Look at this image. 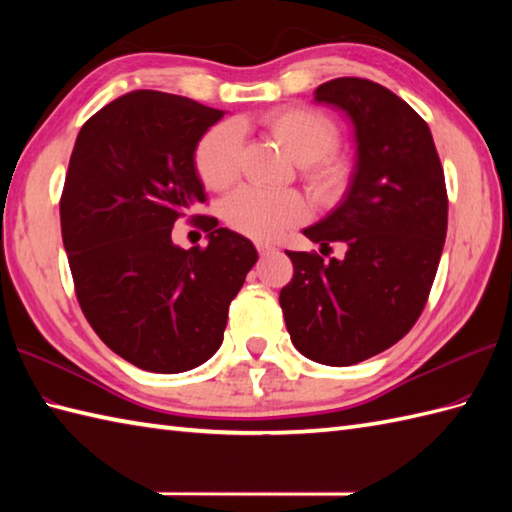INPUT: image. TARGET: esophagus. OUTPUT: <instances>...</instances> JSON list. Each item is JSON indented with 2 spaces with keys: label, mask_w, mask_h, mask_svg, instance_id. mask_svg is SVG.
Returning a JSON list of instances; mask_svg holds the SVG:
<instances>
[{
  "label": "esophagus",
  "mask_w": 512,
  "mask_h": 512,
  "mask_svg": "<svg viewBox=\"0 0 512 512\" xmlns=\"http://www.w3.org/2000/svg\"><path fill=\"white\" fill-rule=\"evenodd\" d=\"M257 250H259V255H270V253H277V248H275L273 244H264V242H259V244H257Z\"/></svg>",
  "instance_id": "obj_1"
}]
</instances>
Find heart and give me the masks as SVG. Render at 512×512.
I'll return each mask as SVG.
<instances>
[{
  "mask_svg": "<svg viewBox=\"0 0 512 512\" xmlns=\"http://www.w3.org/2000/svg\"><path fill=\"white\" fill-rule=\"evenodd\" d=\"M270 138L299 162L301 180L319 202L339 200L352 178V165L336 154L339 127L330 116L303 105H286L262 116ZM242 134L233 123H217L206 129L195 145V171L213 191H224L239 176ZM222 215L233 231L253 239H275L286 228L308 217V204L297 191L237 189L224 202Z\"/></svg>",
  "mask_w": 512,
  "mask_h": 512,
  "instance_id": "obj_1",
  "label": "heart"
}]
</instances>
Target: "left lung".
<instances>
[{"label":"left lung","instance_id":"left-lung-1","mask_svg":"<svg viewBox=\"0 0 512 512\" xmlns=\"http://www.w3.org/2000/svg\"><path fill=\"white\" fill-rule=\"evenodd\" d=\"M354 125L356 165L341 204L303 231L321 253H295L279 303L297 350L332 367L361 363L398 343L436 279L449 200L429 125L374 81L341 76L314 90Z\"/></svg>","mask_w":512,"mask_h":512}]
</instances>
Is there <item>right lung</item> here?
<instances>
[{
  "mask_svg": "<svg viewBox=\"0 0 512 512\" xmlns=\"http://www.w3.org/2000/svg\"><path fill=\"white\" fill-rule=\"evenodd\" d=\"M222 116L184 96L138 90L96 112L72 149L59 206L76 299L99 339L147 372L209 361L257 262L250 239L191 215L206 202L195 145ZM180 216L210 231L209 247L170 242Z\"/></svg>",
  "mask_w": 512,
  "mask_h": 512,
  "instance_id": "add662e5",
  "label": "right lung"
}]
</instances>
